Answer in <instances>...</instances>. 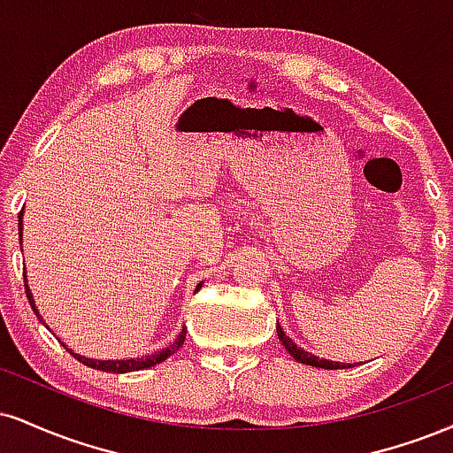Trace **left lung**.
I'll return each mask as SVG.
<instances>
[{
  "label": "left lung",
  "mask_w": 453,
  "mask_h": 453,
  "mask_svg": "<svg viewBox=\"0 0 453 453\" xmlns=\"http://www.w3.org/2000/svg\"><path fill=\"white\" fill-rule=\"evenodd\" d=\"M276 334H279V340L282 342V346H285V350L291 354L297 363L310 365V367H320V369H348L350 367V363L346 365V363L326 361V358H319V357H314L312 352H306V350H302V348H297L296 342H293L291 337H287L285 331L280 329V325H276Z\"/></svg>",
  "instance_id": "obj_1"
}]
</instances>
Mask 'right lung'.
<instances>
[{
    "label": "right lung",
    "mask_w": 453,
    "mask_h": 453,
    "mask_svg": "<svg viewBox=\"0 0 453 453\" xmlns=\"http://www.w3.org/2000/svg\"><path fill=\"white\" fill-rule=\"evenodd\" d=\"M20 215H23V212H20ZM20 215H19V219H20ZM20 223H23V219H20ZM20 230H23V227H20ZM20 236H23V232H20ZM20 241H23V238H20ZM25 291H27V299H29L31 308H34V312L37 314V308L34 303V296H31L29 287H27V276H25ZM37 319H40V314H37ZM185 334H188V331H185V326H183V331L179 334V337L173 342L171 346L162 348L160 352L150 354V357H145V358H128V361H95V358H84V357H80V354H73L69 350V348H67V350L73 354V357L78 358L80 363L88 365V367H92V369H99V372H107V373H127V372H139V369H147V367H151V365L166 361L171 354H174L179 350V348L183 346Z\"/></svg>",
    "instance_id": "right-lung-1"
}]
</instances>
